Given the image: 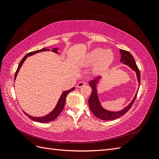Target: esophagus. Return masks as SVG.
Here are the masks:
<instances>
[{"instance_id": "esophagus-1", "label": "esophagus", "mask_w": 159, "mask_h": 159, "mask_svg": "<svg viewBox=\"0 0 159 159\" xmlns=\"http://www.w3.org/2000/svg\"><path fill=\"white\" fill-rule=\"evenodd\" d=\"M86 85V84L85 82H84V81H80V82H78V84H77V88H81V87H83V86H85Z\"/></svg>"}]
</instances>
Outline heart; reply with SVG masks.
<instances>
[{"instance_id":"obj_1","label":"heart","mask_w":159,"mask_h":159,"mask_svg":"<svg viewBox=\"0 0 159 159\" xmlns=\"http://www.w3.org/2000/svg\"><path fill=\"white\" fill-rule=\"evenodd\" d=\"M114 58L111 50L103 48H95L86 54L81 60L83 66L95 65V70L100 71L108 67Z\"/></svg>"}]
</instances>
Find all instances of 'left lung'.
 <instances>
[{
	"mask_svg": "<svg viewBox=\"0 0 159 159\" xmlns=\"http://www.w3.org/2000/svg\"><path fill=\"white\" fill-rule=\"evenodd\" d=\"M119 51H120V53H121V60H120V61L123 62V64L128 66L130 68H131L133 71L136 72L139 85H140V82H141L140 71H139L138 68L133 56L131 55V53L129 52L128 51L123 50L121 49H120ZM100 78L101 77L99 76L98 78H95L93 80L90 81L89 83V85L93 89L91 91V94L88 100L89 106L91 111V112L93 113L95 116H96L100 119L104 120V121H109V120H113L115 119L119 118L120 117H121L125 114L130 109V108L131 107L134 102V100H135L137 98V93L135 94V95H134V97L131 101V102L123 109L119 111H115V112L107 111L106 109H105L102 105H101L98 95L97 93H98L97 84L98 83V81Z\"/></svg>",
	"mask_w": 159,
	"mask_h": 159,
	"instance_id": "obj_1",
	"label": "left lung"
}]
</instances>
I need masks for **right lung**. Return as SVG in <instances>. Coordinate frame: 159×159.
<instances>
[{"mask_svg":"<svg viewBox=\"0 0 159 159\" xmlns=\"http://www.w3.org/2000/svg\"><path fill=\"white\" fill-rule=\"evenodd\" d=\"M57 50H58V48H53V50H52V52H54L55 53H58L57 52ZM48 50H50V49H46L45 48H42L41 50H36V51H34V52H29L28 54H27L25 57H23V58L22 59V60L20 61V64H19L18 65V68L16 71V73H15V75H14V80H16V75H17V74L18 73V71L19 70H20V68H21V66L22 65V64L24 63V61H25V60L26 59V57L28 56H32V55H34L36 54V53H38V52H43V51H48ZM75 89V88H71V89H69V90H67V91H64L63 93H62V94L61 95L60 98L58 100V102H57V105L56 107L54 108V109L52 111L51 113H50L48 115H46V116H44V117H32V116H30V115H28L26 113H25V111H24V113H25L26 115H27V116L29 117L30 119H31L32 120H33V121H37V122H40V123H48V122H50L52 121H53V120H54L55 119H56L57 117V116L61 113L62 109H64V105H65V103H66V98H67V95H68V94L69 93H70L71 91H72L73 90Z\"/></svg>","mask_w":159,"mask_h":159,"instance_id":"1","label":"right lung"}]
</instances>
